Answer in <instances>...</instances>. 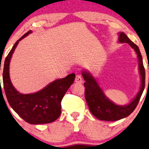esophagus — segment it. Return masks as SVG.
I'll list each match as a JSON object with an SVG mask.
<instances>
[{"label":"esophagus","instance_id":"obj_1","mask_svg":"<svg viewBox=\"0 0 149 149\" xmlns=\"http://www.w3.org/2000/svg\"><path fill=\"white\" fill-rule=\"evenodd\" d=\"M75 81H76V82L79 83V84H82V83L83 82L82 75L80 74V73H78V74H77L76 76V78H75Z\"/></svg>","mask_w":149,"mask_h":149}]
</instances>
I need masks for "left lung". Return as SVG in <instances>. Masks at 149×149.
Here are the masks:
<instances>
[{"label":"left lung","mask_w":149,"mask_h":149,"mask_svg":"<svg viewBox=\"0 0 149 149\" xmlns=\"http://www.w3.org/2000/svg\"><path fill=\"white\" fill-rule=\"evenodd\" d=\"M118 41L120 43H127L134 49L139 61V70L141 76L142 84L139 93L132 102L127 106H118L111 102L105 96L104 92L99 86L95 79L89 73L82 72L85 82V99L91 112L101 120L114 121L125 118L136 109L141 97L145 86V69L143 65L142 57L139 47L129 39L123 33H120Z\"/></svg>","instance_id":"left-lung-1"}]
</instances>
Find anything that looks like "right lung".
<instances>
[{
	"label": "right lung",
	"mask_w": 149,
	"mask_h": 149,
	"mask_svg": "<svg viewBox=\"0 0 149 149\" xmlns=\"http://www.w3.org/2000/svg\"><path fill=\"white\" fill-rule=\"evenodd\" d=\"M28 31L13 45L6 57L3 67V81L6 97L13 110L30 124L49 123L56 120L61 113V101L76 75L71 73L64 78L51 82L42 90L31 94H22L13 86L9 78V63L19 41L27 36Z\"/></svg>",
	"instance_id": "obj_1"
}]
</instances>
